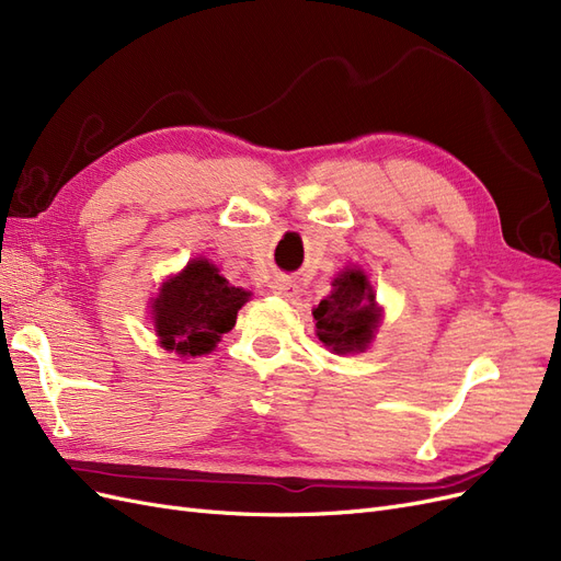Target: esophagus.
Here are the masks:
<instances>
[{"mask_svg":"<svg viewBox=\"0 0 561 561\" xmlns=\"http://www.w3.org/2000/svg\"><path fill=\"white\" fill-rule=\"evenodd\" d=\"M274 293L285 297V299H295L299 295V285L295 280H290V278H278L274 283Z\"/></svg>","mask_w":561,"mask_h":561,"instance_id":"34e87169","label":"esophagus"}]
</instances>
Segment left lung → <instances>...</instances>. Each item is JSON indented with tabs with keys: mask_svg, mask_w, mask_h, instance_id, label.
I'll list each match as a JSON object with an SVG mask.
<instances>
[{
	"mask_svg": "<svg viewBox=\"0 0 561 561\" xmlns=\"http://www.w3.org/2000/svg\"><path fill=\"white\" fill-rule=\"evenodd\" d=\"M332 295L313 311L318 339L334 353L363 351L375 336L379 313L375 290L358 268H348L334 278Z\"/></svg>",
	"mask_w": 561,
	"mask_h": 561,
	"instance_id": "left-lung-1",
	"label": "left lung"
}]
</instances>
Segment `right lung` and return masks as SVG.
Segmentation results:
<instances>
[{
  "label": "right lung",
  "mask_w": 561,
  "mask_h": 561,
  "mask_svg": "<svg viewBox=\"0 0 561 561\" xmlns=\"http://www.w3.org/2000/svg\"><path fill=\"white\" fill-rule=\"evenodd\" d=\"M250 293L229 285L208 260L186 264L180 276L163 283L154 301V325L161 346L180 355H203L236 325Z\"/></svg>",
  "instance_id": "obj_1"
}]
</instances>
